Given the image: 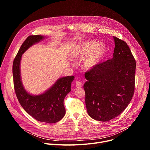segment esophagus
Returning <instances> with one entry per match:
<instances>
[{
	"label": "esophagus",
	"instance_id": "obj_1",
	"mask_svg": "<svg viewBox=\"0 0 150 150\" xmlns=\"http://www.w3.org/2000/svg\"><path fill=\"white\" fill-rule=\"evenodd\" d=\"M75 85H76V87L77 88H81V87H82L83 84H82V83L81 82L77 81L76 82V83H75Z\"/></svg>",
	"mask_w": 150,
	"mask_h": 150
}]
</instances>
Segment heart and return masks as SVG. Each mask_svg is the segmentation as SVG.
<instances>
[{"label":"heart","mask_w":150,"mask_h":150,"mask_svg":"<svg viewBox=\"0 0 150 150\" xmlns=\"http://www.w3.org/2000/svg\"><path fill=\"white\" fill-rule=\"evenodd\" d=\"M106 52L105 46L98 44L96 41L86 42L72 53L75 59H82L88 54L82 62V67L85 70H90L95 67L101 60Z\"/></svg>","instance_id":"heart-1"}]
</instances>
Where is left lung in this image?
Masks as SVG:
<instances>
[{
  "label": "left lung",
  "mask_w": 150,
  "mask_h": 150,
  "mask_svg": "<svg viewBox=\"0 0 150 150\" xmlns=\"http://www.w3.org/2000/svg\"><path fill=\"white\" fill-rule=\"evenodd\" d=\"M113 57L85 73V105L93 119L107 122L119 116L132 98L136 61L126 44L113 37Z\"/></svg>",
  "instance_id": "obj_1"
}]
</instances>
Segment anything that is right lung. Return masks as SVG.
<instances>
[{
	"label": "right lung",
	"instance_id": "1",
	"mask_svg": "<svg viewBox=\"0 0 150 150\" xmlns=\"http://www.w3.org/2000/svg\"><path fill=\"white\" fill-rule=\"evenodd\" d=\"M45 37L42 35H30L21 45L12 67L14 89L17 98L25 112L38 121L53 123L60 120L65 115L63 101L71 91V83L74 76L59 79L45 93L33 96L24 89L21 79L20 62L22 54L32 45Z\"/></svg>",
	"mask_w": 150,
	"mask_h": 150
}]
</instances>
